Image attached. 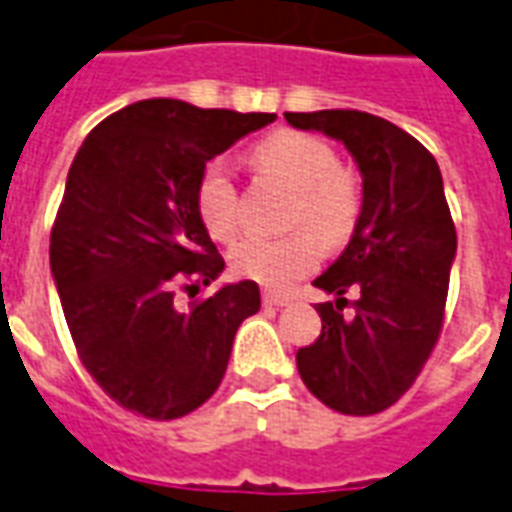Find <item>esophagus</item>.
<instances>
[{
	"label": "esophagus",
	"mask_w": 512,
	"mask_h": 512,
	"mask_svg": "<svg viewBox=\"0 0 512 512\" xmlns=\"http://www.w3.org/2000/svg\"><path fill=\"white\" fill-rule=\"evenodd\" d=\"M263 301L271 304V307H285V304H290V296H285V293H274V290H266V293H263Z\"/></svg>",
	"instance_id": "34e87169"
}]
</instances>
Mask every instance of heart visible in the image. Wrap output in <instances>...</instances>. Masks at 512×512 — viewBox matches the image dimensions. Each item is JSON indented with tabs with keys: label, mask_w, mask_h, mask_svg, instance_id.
<instances>
[{
	"label": "heart",
	"mask_w": 512,
	"mask_h": 512,
	"mask_svg": "<svg viewBox=\"0 0 512 512\" xmlns=\"http://www.w3.org/2000/svg\"><path fill=\"white\" fill-rule=\"evenodd\" d=\"M260 175L293 191L290 227H310L282 238L252 235L230 252L238 277L255 279L268 288H285L321 260V241L343 244L354 233L362 213V178L343 167L329 142L304 131H274L252 150ZM194 205L202 227L213 241L230 244L241 233V197L227 161L213 158L202 167L194 189Z\"/></svg>",
	"instance_id": "1"
}]
</instances>
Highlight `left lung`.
I'll use <instances>...</instances> for the list:
<instances>
[{
  "label": "left lung",
  "instance_id": "8db88e82",
  "mask_svg": "<svg viewBox=\"0 0 512 512\" xmlns=\"http://www.w3.org/2000/svg\"><path fill=\"white\" fill-rule=\"evenodd\" d=\"M293 128L340 139L362 172V213L345 252L315 288L321 334L296 367L312 395L340 414L370 417L406 395L439 343L455 257V224L436 158L384 117L356 109L285 112ZM360 290L351 316L348 289Z\"/></svg>",
  "mask_w": 512,
  "mask_h": 512
}]
</instances>
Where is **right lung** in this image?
Listing matches in <instances>:
<instances>
[{
    "label": "right lung",
    "mask_w": 512,
    "mask_h": 512,
    "mask_svg": "<svg viewBox=\"0 0 512 512\" xmlns=\"http://www.w3.org/2000/svg\"><path fill=\"white\" fill-rule=\"evenodd\" d=\"M274 120L150 98L106 117L79 147L51 227V274L76 354L117 406L178 419L222 384L260 288L244 279L186 311L174 304L178 289L194 298L224 268L194 189L213 156Z\"/></svg>",
    "instance_id": "right-lung-1"
}]
</instances>
